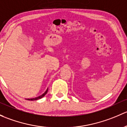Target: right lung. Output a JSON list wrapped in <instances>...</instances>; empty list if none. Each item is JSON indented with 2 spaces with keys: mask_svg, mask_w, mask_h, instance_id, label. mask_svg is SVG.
I'll use <instances>...</instances> for the list:
<instances>
[{
  "mask_svg": "<svg viewBox=\"0 0 127 127\" xmlns=\"http://www.w3.org/2000/svg\"><path fill=\"white\" fill-rule=\"evenodd\" d=\"M48 88L47 89H46V91L45 92H44L43 93V94H42V95H40V96H37V97L33 98H26V100H31V101H33V100H38V99H40V98H43V96H44V95H45L46 94H47V92H48Z\"/></svg>",
  "mask_w": 127,
  "mask_h": 127,
  "instance_id": "1",
  "label": "right lung"
}]
</instances>
